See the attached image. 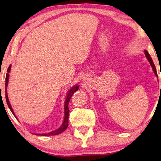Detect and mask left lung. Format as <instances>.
<instances>
[{"label":"left lung","mask_w":161,"mask_h":161,"mask_svg":"<svg viewBox=\"0 0 161 161\" xmlns=\"http://www.w3.org/2000/svg\"><path fill=\"white\" fill-rule=\"evenodd\" d=\"M144 53H145V55H146V57L147 59H148V62H150V64H151V66L152 67V69H153V71L155 75H156V77H158V74H157L156 68V67H155V65H154V64H153V62L152 59H151V55H150L149 53H148V51H147V50H144Z\"/></svg>","instance_id":"obj_1"}]
</instances>
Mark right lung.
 Segmentation results:
<instances>
[{
  "instance_id": "obj_1",
  "label": "right lung",
  "mask_w": 161,
  "mask_h": 161,
  "mask_svg": "<svg viewBox=\"0 0 161 161\" xmlns=\"http://www.w3.org/2000/svg\"><path fill=\"white\" fill-rule=\"evenodd\" d=\"M10 69H11V64L10 65L9 67L8 68L7 70V74L6 76H5V99H6V102L8 106V107L10 108V110L11 111V112L13 113V115L15 116V114L13 111L11 105H10L9 99H8V93H7V86H8V80H9V73L10 72ZM79 85L78 84H75V86H73L72 88H71L69 92H67V97L65 99L64 101V121L62 122V124L60 126H59L58 129H56L55 130H53V131L50 132V133H35V135H40V136H54V135H58L59 133H61L67 129V128L68 126V119H69V108H68V104H69V102L71 99V97H72L73 94L75 93V92H77L79 89Z\"/></svg>"
}]
</instances>
